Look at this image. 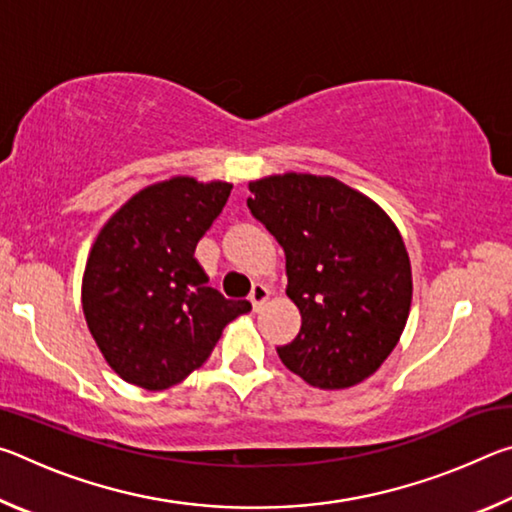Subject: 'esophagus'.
<instances>
[{"label":"esophagus","mask_w":512,"mask_h":512,"mask_svg":"<svg viewBox=\"0 0 512 512\" xmlns=\"http://www.w3.org/2000/svg\"><path fill=\"white\" fill-rule=\"evenodd\" d=\"M271 298V291H268L266 284H255L253 291H250V302H253V309L259 311L264 305L266 300Z\"/></svg>","instance_id":"1"}]
</instances>
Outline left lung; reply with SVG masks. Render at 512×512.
I'll use <instances>...</instances> for the list:
<instances>
[{
	"instance_id": "1",
	"label": "left lung",
	"mask_w": 512,
	"mask_h": 512,
	"mask_svg": "<svg viewBox=\"0 0 512 512\" xmlns=\"http://www.w3.org/2000/svg\"><path fill=\"white\" fill-rule=\"evenodd\" d=\"M248 207L287 257L302 325L277 354L323 391L361 384L388 359L411 311L404 239L381 207L332 176L280 173L248 183Z\"/></svg>"
}]
</instances>
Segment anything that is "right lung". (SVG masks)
Listing matches in <instances>:
<instances>
[{"mask_svg": "<svg viewBox=\"0 0 512 512\" xmlns=\"http://www.w3.org/2000/svg\"><path fill=\"white\" fill-rule=\"evenodd\" d=\"M230 189L223 180H162L128 198L94 239L81 284L85 323L128 384H180L210 357L223 327L250 311L248 300L212 289L194 257Z\"/></svg>", "mask_w": 512, "mask_h": 512, "instance_id": "obj_1", "label": "right lung"}]
</instances>
